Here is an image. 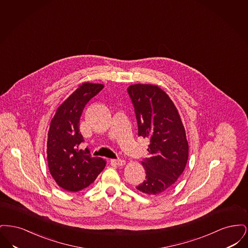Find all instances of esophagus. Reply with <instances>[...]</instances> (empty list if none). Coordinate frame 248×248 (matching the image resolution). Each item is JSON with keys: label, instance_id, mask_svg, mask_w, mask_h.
Instances as JSON below:
<instances>
[{"label": "esophagus", "instance_id": "esophagus-1", "mask_svg": "<svg viewBox=\"0 0 248 248\" xmlns=\"http://www.w3.org/2000/svg\"><path fill=\"white\" fill-rule=\"evenodd\" d=\"M110 163L112 165H118V166H124L125 165V161L122 160V159H118V160H110Z\"/></svg>", "mask_w": 248, "mask_h": 248}]
</instances>
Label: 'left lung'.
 <instances>
[{
	"label": "left lung",
	"instance_id": "left-lung-1",
	"mask_svg": "<svg viewBox=\"0 0 248 248\" xmlns=\"http://www.w3.org/2000/svg\"><path fill=\"white\" fill-rule=\"evenodd\" d=\"M127 92L135 108L139 137L148 139V158L141 162L146 179L137 189L151 196L171 189L189 157L186 132L177 107L154 84H132Z\"/></svg>",
	"mask_w": 248,
	"mask_h": 248
}]
</instances>
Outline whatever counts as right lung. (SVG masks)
<instances>
[{
	"instance_id": "1",
	"label": "right lung",
	"mask_w": 248,
	"mask_h": 248,
	"mask_svg": "<svg viewBox=\"0 0 248 248\" xmlns=\"http://www.w3.org/2000/svg\"><path fill=\"white\" fill-rule=\"evenodd\" d=\"M104 87L101 83H83L57 108L47 138L50 174L60 188L71 192L87 188L106 166V161L82 150L83 138L80 119L83 108Z\"/></svg>"
}]
</instances>
